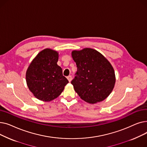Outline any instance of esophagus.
I'll return each mask as SVG.
<instances>
[{
    "instance_id": "1",
    "label": "esophagus",
    "mask_w": 147,
    "mask_h": 147,
    "mask_svg": "<svg viewBox=\"0 0 147 147\" xmlns=\"http://www.w3.org/2000/svg\"><path fill=\"white\" fill-rule=\"evenodd\" d=\"M67 79H68V80L69 81V82H70L71 81V80H72V77H71V76H67Z\"/></svg>"
}]
</instances>
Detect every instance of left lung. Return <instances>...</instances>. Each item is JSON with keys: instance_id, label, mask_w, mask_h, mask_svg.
I'll return each instance as SVG.
<instances>
[{"instance_id": "8db88e82", "label": "left lung", "mask_w": 147, "mask_h": 147, "mask_svg": "<svg viewBox=\"0 0 147 147\" xmlns=\"http://www.w3.org/2000/svg\"><path fill=\"white\" fill-rule=\"evenodd\" d=\"M71 55L78 70L71 83L79 96L89 104L101 102L109 96L115 82L110 62L91 48L73 51Z\"/></svg>"}]
</instances>
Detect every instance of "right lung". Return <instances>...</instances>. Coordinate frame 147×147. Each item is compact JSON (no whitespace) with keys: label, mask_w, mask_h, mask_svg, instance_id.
<instances>
[{"label":"right lung","mask_w":147,"mask_h":147,"mask_svg":"<svg viewBox=\"0 0 147 147\" xmlns=\"http://www.w3.org/2000/svg\"><path fill=\"white\" fill-rule=\"evenodd\" d=\"M58 53L45 49L32 61L26 72L29 90L38 99L51 101L61 95L68 80L57 65Z\"/></svg>","instance_id":"obj_1"}]
</instances>
